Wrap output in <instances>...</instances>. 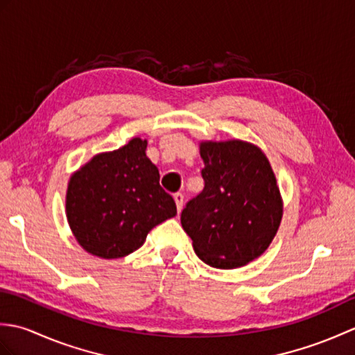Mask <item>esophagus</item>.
<instances>
[{
    "label": "esophagus",
    "instance_id": "34e87169",
    "mask_svg": "<svg viewBox=\"0 0 355 355\" xmlns=\"http://www.w3.org/2000/svg\"><path fill=\"white\" fill-rule=\"evenodd\" d=\"M173 200H175L177 210H178V212H182L183 202H184V195L183 193H175V195H173Z\"/></svg>",
    "mask_w": 355,
    "mask_h": 355
}]
</instances>
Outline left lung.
Returning a JSON list of instances; mask_svg holds the SVG:
<instances>
[{
	"mask_svg": "<svg viewBox=\"0 0 355 355\" xmlns=\"http://www.w3.org/2000/svg\"><path fill=\"white\" fill-rule=\"evenodd\" d=\"M205 189L187 201L182 225L198 258L236 268L267 250L282 218L276 177L266 154L241 140L201 143Z\"/></svg>",
	"mask_w": 355,
	"mask_h": 355,
	"instance_id": "obj_1",
	"label": "left lung"
}]
</instances>
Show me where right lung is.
<instances>
[{"mask_svg":"<svg viewBox=\"0 0 355 355\" xmlns=\"http://www.w3.org/2000/svg\"><path fill=\"white\" fill-rule=\"evenodd\" d=\"M146 140L135 137L99 154L70 178L67 218L78 243L103 259L130 254L149 230L177 215L175 201L160 186Z\"/></svg>","mask_w":355,"mask_h":355,"instance_id":"add662e5","label":"right lung"}]
</instances>
